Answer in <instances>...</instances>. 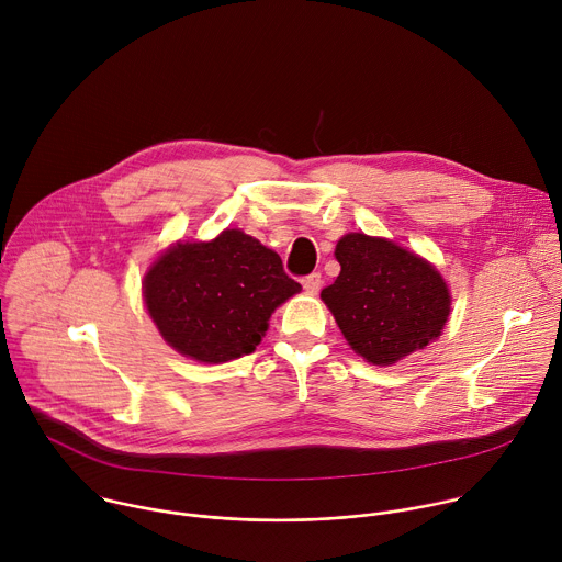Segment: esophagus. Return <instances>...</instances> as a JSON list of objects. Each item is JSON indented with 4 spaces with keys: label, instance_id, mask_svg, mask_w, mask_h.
Instances as JSON below:
<instances>
[{
    "label": "esophagus",
    "instance_id": "obj_1",
    "mask_svg": "<svg viewBox=\"0 0 562 562\" xmlns=\"http://www.w3.org/2000/svg\"><path fill=\"white\" fill-rule=\"evenodd\" d=\"M302 286H304V291H306V293H317V291H319V286H323V276H319V273H311V276H306V278L302 280Z\"/></svg>",
    "mask_w": 562,
    "mask_h": 562
}]
</instances>
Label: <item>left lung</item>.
Segmentation results:
<instances>
[{
	"label": "left lung",
	"instance_id": "left-lung-1",
	"mask_svg": "<svg viewBox=\"0 0 562 562\" xmlns=\"http://www.w3.org/2000/svg\"><path fill=\"white\" fill-rule=\"evenodd\" d=\"M340 276L319 297L351 349L389 367L442 334L451 295L440 271L391 239L347 233L336 245Z\"/></svg>",
	"mask_w": 562,
	"mask_h": 562
}]
</instances>
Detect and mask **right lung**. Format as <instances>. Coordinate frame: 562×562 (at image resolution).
Masks as SVG:
<instances>
[{
	"label": "right lung",
	"instance_id": "right-lung-1",
	"mask_svg": "<svg viewBox=\"0 0 562 562\" xmlns=\"http://www.w3.org/2000/svg\"><path fill=\"white\" fill-rule=\"evenodd\" d=\"M157 331L182 356L220 364L254 353L271 313L302 286L276 251L239 228L211 243H178L144 276Z\"/></svg>",
	"mask_w": 562,
	"mask_h": 562
}]
</instances>
